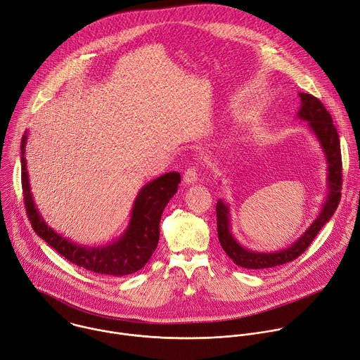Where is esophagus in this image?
<instances>
[{
  "instance_id": "obj_1",
  "label": "esophagus",
  "mask_w": 360,
  "mask_h": 360,
  "mask_svg": "<svg viewBox=\"0 0 360 360\" xmlns=\"http://www.w3.org/2000/svg\"><path fill=\"white\" fill-rule=\"evenodd\" d=\"M183 180H184L186 184H194V183L198 180L197 169H195V167H188V169L184 172Z\"/></svg>"
}]
</instances>
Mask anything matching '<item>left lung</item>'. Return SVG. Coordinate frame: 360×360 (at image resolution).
Segmentation results:
<instances>
[{"label": "left lung", "instance_id": "obj_1", "mask_svg": "<svg viewBox=\"0 0 360 360\" xmlns=\"http://www.w3.org/2000/svg\"><path fill=\"white\" fill-rule=\"evenodd\" d=\"M300 98L301 108L298 110V117L304 122H308V127L319 141L328 163V194L318 217L308 227V230L290 247L274 252H262L244 248L231 233L229 204H226L223 200H219L217 205H215V211H217L219 240L226 254L238 266L248 269H264L294 261L311 245L321 229L330 220L340 201L342 156L338 130L333 126L332 116L319 99L309 94H300Z\"/></svg>", "mask_w": 360, "mask_h": 360}]
</instances>
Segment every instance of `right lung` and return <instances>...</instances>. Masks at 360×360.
<instances>
[{
    "label": "right lung",
    "instance_id": "add662e5",
    "mask_svg": "<svg viewBox=\"0 0 360 360\" xmlns=\"http://www.w3.org/2000/svg\"><path fill=\"white\" fill-rule=\"evenodd\" d=\"M27 137L25 134L21 140V180L25 210L34 231L68 261L91 272L123 276L145 266L158 247L162 214L177 193L181 181L180 173H166L140 188L131 207L127 229L117 240L102 247L81 245L53 231L39 214L27 172Z\"/></svg>",
    "mask_w": 360,
    "mask_h": 360
}]
</instances>
